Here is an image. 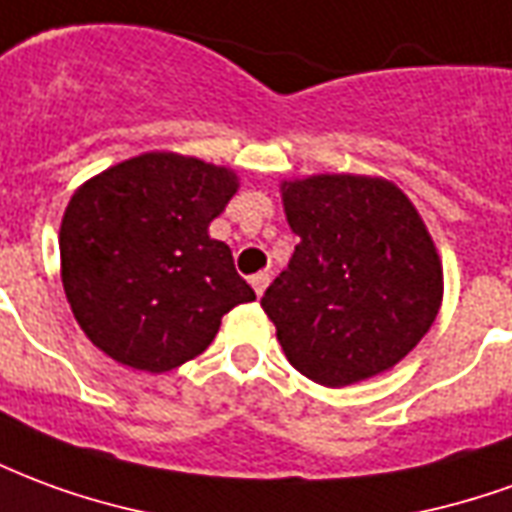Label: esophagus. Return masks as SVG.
Instances as JSON below:
<instances>
[{
    "label": "esophagus",
    "mask_w": 512,
    "mask_h": 512,
    "mask_svg": "<svg viewBox=\"0 0 512 512\" xmlns=\"http://www.w3.org/2000/svg\"><path fill=\"white\" fill-rule=\"evenodd\" d=\"M268 282H271V274H268V271H260V274L252 277V288H255L257 296H263V293H266Z\"/></svg>",
    "instance_id": "obj_1"
}]
</instances>
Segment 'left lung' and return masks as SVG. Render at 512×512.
<instances>
[{"mask_svg": "<svg viewBox=\"0 0 512 512\" xmlns=\"http://www.w3.org/2000/svg\"><path fill=\"white\" fill-rule=\"evenodd\" d=\"M301 241L260 299L301 376L359 384L406 359L436 321L444 268L428 227L392 180L321 172L282 180Z\"/></svg>", "mask_w": 512, "mask_h": 512, "instance_id": "1", "label": "left lung"}]
</instances>
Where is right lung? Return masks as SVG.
Listing matches in <instances>:
<instances>
[{
    "label": "right lung",
    "instance_id": "add662e5",
    "mask_svg": "<svg viewBox=\"0 0 512 512\" xmlns=\"http://www.w3.org/2000/svg\"><path fill=\"white\" fill-rule=\"evenodd\" d=\"M235 169L153 150L73 191L60 277L87 340L115 362L167 373L200 356L227 312L255 301L233 252L208 235L238 191Z\"/></svg>",
    "mask_w": 512,
    "mask_h": 512
}]
</instances>
